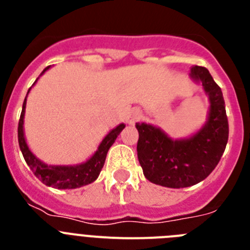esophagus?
<instances>
[{"label": "esophagus", "instance_id": "34e87169", "mask_svg": "<svg viewBox=\"0 0 250 250\" xmlns=\"http://www.w3.org/2000/svg\"><path fill=\"white\" fill-rule=\"evenodd\" d=\"M139 119H140V111H139V110H131L130 114L127 115L126 120L130 125H132V124H135Z\"/></svg>", "mask_w": 250, "mask_h": 250}]
</instances>
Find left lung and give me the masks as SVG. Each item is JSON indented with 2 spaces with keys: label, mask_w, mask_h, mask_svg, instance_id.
<instances>
[{
  "label": "left lung",
  "mask_w": 250,
  "mask_h": 250,
  "mask_svg": "<svg viewBox=\"0 0 250 250\" xmlns=\"http://www.w3.org/2000/svg\"><path fill=\"white\" fill-rule=\"evenodd\" d=\"M190 77L202 83L210 104L202 129L189 138L171 139L151 124L135 125L143 173L149 182L161 187L180 189L204 180L215 169L228 143V118L222 89L202 66H193Z\"/></svg>",
  "instance_id": "8db88e82"
}]
</instances>
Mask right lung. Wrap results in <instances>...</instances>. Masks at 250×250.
Here are the masks:
<instances>
[{
    "instance_id": "add662e5",
    "label": "right lung",
    "mask_w": 250,
    "mask_h": 250,
    "mask_svg": "<svg viewBox=\"0 0 250 250\" xmlns=\"http://www.w3.org/2000/svg\"><path fill=\"white\" fill-rule=\"evenodd\" d=\"M50 66L41 72V75L47 71ZM40 75V76H41ZM39 80V77H37ZM35 81V83H37ZM32 85V86H34ZM31 87L28 89L30 92ZM27 95H26L23 105H22V112L20 116L19 121V145L22 151V155L25 158V161L32 170V173L37 176L45 185L47 187L56 188V189H76L81 188L83 185L91 184L94 183L98 176L100 175V171L105 164V159L107 155V151L114 144L118 135L123 131L125 127V124H120L118 126L112 129L111 131L103 139V141L99 145L98 150L94 152V155L86 160L85 163L76 165H48L45 164L43 161L40 160L39 158L35 156V154L30 150L27 143L25 139V132H23V119H25V110H26V100H27Z\"/></svg>"
}]
</instances>
